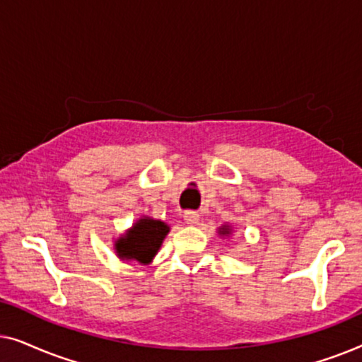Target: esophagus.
I'll return each instance as SVG.
<instances>
[{"instance_id": "34e87169", "label": "esophagus", "mask_w": 362, "mask_h": 362, "mask_svg": "<svg viewBox=\"0 0 362 362\" xmlns=\"http://www.w3.org/2000/svg\"><path fill=\"white\" fill-rule=\"evenodd\" d=\"M182 217H185V221L191 226H196L197 222H199V212H196V211H186Z\"/></svg>"}]
</instances>
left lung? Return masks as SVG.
Instances as JSON below:
<instances>
[{"label": "left lung", "instance_id": "8db88e82", "mask_svg": "<svg viewBox=\"0 0 362 362\" xmlns=\"http://www.w3.org/2000/svg\"><path fill=\"white\" fill-rule=\"evenodd\" d=\"M217 232H219L221 237H230L232 235V227L229 224H224V226H221L219 229H217Z\"/></svg>", "mask_w": 362, "mask_h": 362}]
</instances>
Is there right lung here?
Masks as SVG:
<instances>
[{
  "mask_svg": "<svg viewBox=\"0 0 362 362\" xmlns=\"http://www.w3.org/2000/svg\"><path fill=\"white\" fill-rule=\"evenodd\" d=\"M168 234H170V226L166 222L153 219L150 216H141L133 222L130 229L115 239L113 249L120 260L150 265Z\"/></svg>",
  "mask_w": 362,
  "mask_h": 362,
  "instance_id": "1",
  "label": "right lung"
}]
</instances>
